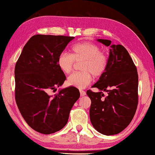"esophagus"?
<instances>
[{"instance_id": "34e87169", "label": "esophagus", "mask_w": 155, "mask_h": 155, "mask_svg": "<svg viewBox=\"0 0 155 155\" xmlns=\"http://www.w3.org/2000/svg\"><path fill=\"white\" fill-rule=\"evenodd\" d=\"M80 96H84L86 95V92H85V91H83V90H80Z\"/></svg>"}]
</instances>
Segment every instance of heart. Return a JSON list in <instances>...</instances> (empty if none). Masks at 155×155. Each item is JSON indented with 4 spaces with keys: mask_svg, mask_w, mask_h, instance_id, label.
Masks as SVG:
<instances>
[{
    "mask_svg": "<svg viewBox=\"0 0 155 155\" xmlns=\"http://www.w3.org/2000/svg\"><path fill=\"white\" fill-rule=\"evenodd\" d=\"M75 63L82 62L80 69L82 72L73 73L67 82L71 86L84 89L90 84L91 76L99 78L106 71L107 58L97 45L89 42L77 43L71 48V54L62 52L57 58V65L63 73L68 74L73 71Z\"/></svg>",
    "mask_w": 155,
    "mask_h": 155,
    "instance_id": "heart-1",
    "label": "heart"
}]
</instances>
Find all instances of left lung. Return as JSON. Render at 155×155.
Wrapping results in <instances>:
<instances>
[{
	"mask_svg": "<svg viewBox=\"0 0 155 155\" xmlns=\"http://www.w3.org/2000/svg\"><path fill=\"white\" fill-rule=\"evenodd\" d=\"M110 47L106 71L92 87L98 92L87 90L91 104L89 117L96 131L106 136L122 131L131 122L138 102V75L129 52L121 45H110L108 40L98 39ZM103 91L108 92L104 97Z\"/></svg>",
	"mask_w": 155,
	"mask_h": 155,
	"instance_id": "1",
	"label": "left lung"
}]
</instances>
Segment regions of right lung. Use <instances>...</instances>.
<instances>
[{"instance_id": "add662e5", "label": "right lung", "mask_w": 155, "mask_h": 155, "mask_svg": "<svg viewBox=\"0 0 155 155\" xmlns=\"http://www.w3.org/2000/svg\"><path fill=\"white\" fill-rule=\"evenodd\" d=\"M75 38L35 35L26 42L15 65V100L21 116L35 131L43 134L59 131L67 124L73 105L80 97L75 87L51 90L66 78L57 58Z\"/></svg>"}]
</instances>
